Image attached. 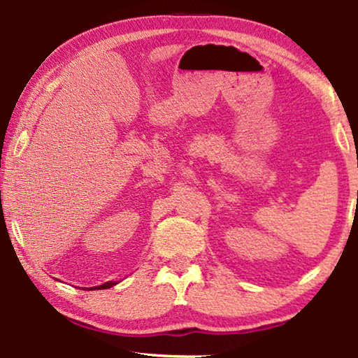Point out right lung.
<instances>
[{
    "label": "right lung",
    "mask_w": 358,
    "mask_h": 358,
    "mask_svg": "<svg viewBox=\"0 0 358 358\" xmlns=\"http://www.w3.org/2000/svg\"><path fill=\"white\" fill-rule=\"evenodd\" d=\"M115 283L114 282H107V283H104V285H99V287H94V288H99V290H102V288H110V287H114ZM92 290V288H91Z\"/></svg>",
    "instance_id": "obj_1"
}]
</instances>
